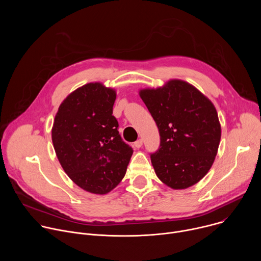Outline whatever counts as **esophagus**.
<instances>
[{
  "instance_id": "obj_1",
  "label": "esophagus",
  "mask_w": 261,
  "mask_h": 261,
  "mask_svg": "<svg viewBox=\"0 0 261 261\" xmlns=\"http://www.w3.org/2000/svg\"><path fill=\"white\" fill-rule=\"evenodd\" d=\"M134 146H135L136 148L141 147V146H142V139H138V140H136V141L134 142Z\"/></svg>"
}]
</instances>
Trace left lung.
Here are the masks:
<instances>
[{
	"label": "left lung",
	"instance_id": "8db88e82",
	"mask_svg": "<svg viewBox=\"0 0 261 261\" xmlns=\"http://www.w3.org/2000/svg\"><path fill=\"white\" fill-rule=\"evenodd\" d=\"M139 96L160 134L158 151L151 161L159 179L179 190L198 182L212 167L221 139L217 110L192 85L171 80Z\"/></svg>",
	"mask_w": 261,
	"mask_h": 261
}]
</instances>
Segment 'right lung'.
Segmentation results:
<instances>
[{
	"instance_id": "obj_1",
	"label": "right lung",
	"mask_w": 261,
	"mask_h": 261,
	"mask_svg": "<svg viewBox=\"0 0 261 261\" xmlns=\"http://www.w3.org/2000/svg\"><path fill=\"white\" fill-rule=\"evenodd\" d=\"M114 89L90 83L61 103L51 129L57 157L68 176L82 189L106 194L125 176L133 154L119 134L113 116Z\"/></svg>"
}]
</instances>
